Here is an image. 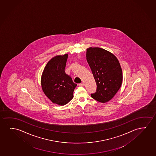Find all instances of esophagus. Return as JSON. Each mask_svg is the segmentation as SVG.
<instances>
[{
    "mask_svg": "<svg viewBox=\"0 0 156 156\" xmlns=\"http://www.w3.org/2000/svg\"><path fill=\"white\" fill-rule=\"evenodd\" d=\"M84 82H82L81 83H80L79 84V86H81V87L84 86Z\"/></svg>",
    "mask_w": 156,
    "mask_h": 156,
    "instance_id": "obj_1",
    "label": "esophagus"
}]
</instances>
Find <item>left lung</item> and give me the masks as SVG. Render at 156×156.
<instances>
[{
    "label": "left lung",
    "mask_w": 156,
    "mask_h": 156,
    "mask_svg": "<svg viewBox=\"0 0 156 156\" xmlns=\"http://www.w3.org/2000/svg\"><path fill=\"white\" fill-rule=\"evenodd\" d=\"M87 60L96 82L97 91L92 98L106 103L115 95L122 83V71L117 58L103 48L87 49Z\"/></svg>",
    "instance_id": "8db88e82"
}]
</instances>
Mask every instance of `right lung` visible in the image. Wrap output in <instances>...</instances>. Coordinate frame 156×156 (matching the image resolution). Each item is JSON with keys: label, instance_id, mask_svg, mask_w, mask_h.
<instances>
[{"label": "right lung", "instance_id": "add662e5", "mask_svg": "<svg viewBox=\"0 0 156 156\" xmlns=\"http://www.w3.org/2000/svg\"><path fill=\"white\" fill-rule=\"evenodd\" d=\"M68 54L58 55L48 61L41 76L44 94L53 103L65 105L73 98L76 84L65 72Z\"/></svg>", "mask_w": 156, "mask_h": 156}]
</instances>
